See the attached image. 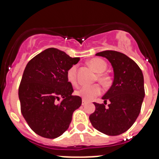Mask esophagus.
<instances>
[{"instance_id": "obj_1", "label": "esophagus", "mask_w": 159, "mask_h": 159, "mask_svg": "<svg viewBox=\"0 0 159 159\" xmlns=\"http://www.w3.org/2000/svg\"><path fill=\"white\" fill-rule=\"evenodd\" d=\"M87 103H88V102H87V101H85V100H84V99H83V101H82V105H83V106H84V105H86Z\"/></svg>"}]
</instances>
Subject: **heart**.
Returning a JSON list of instances; mask_svg holds the SVG:
<instances>
[{"mask_svg":"<svg viewBox=\"0 0 159 159\" xmlns=\"http://www.w3.org/2000/svg\"><path fill=\"white\" fill-rule=\"evenodd\" d=\"M89 65L96 73H99L97 75V80L102 85H106L109 82V77L103 74V71L107 69V64L105 61L99 58H93L89 61ZM77 67L75 65H73L70 67L67 71V81L72 85H76L77 77H76ZM102 92L100 86L98 84H94L91 86H83L78 88L75 91V95L81 97L84 100L91 101L94 99L96 96L99 95Z\"/></svg>","mask_w":159,"mask_h":159,"instance_id":"1","label":"heart"}]
</instances>
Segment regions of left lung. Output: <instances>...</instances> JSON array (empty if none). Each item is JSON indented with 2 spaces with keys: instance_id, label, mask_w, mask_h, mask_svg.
I'll return each mask as SVG.
<instances>
[{
  "instance_id": "obj_1",
  "label": "left lung",
  "mask_w": 159,
  "mask_h": 159,
  "mask_svg": "<svg viewBox=\"0 0 159 159\" xmlns=\"http://www.w3.org/2000/svg\"><path fill=\"white\" fill-rule=\"evenodd\" d=\"M95 55L110 61L114 80L110 89L102 97L104 103L94 102L95 111L89 116L90 122L103 134L119 135L134 124L140 113L145 96L143 72L134 60L123 53L107 50ZM107 100L110 103L106 107Z\"/></svg>"
}]
</instances>
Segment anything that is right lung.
<instances>
[{
  "instance_id": "add662e5",
  "label": "right lung",
  "mask_w": 159,
  "mask_h": 159,
  "mask_svg": "<svg viewBox=\"0 0 159 159\" xmlns=\"http://www.w3.org/2000/svg\"><path fill=\"white\" fill-rule=\"evenodd\" d=\"M80 61L64 52L50 48L28 63L20 84V111L30 128L38 135L56 139L69 127L72 114L82 99L72 95L67 71Z\"/></svg>"
}]
</instances>
